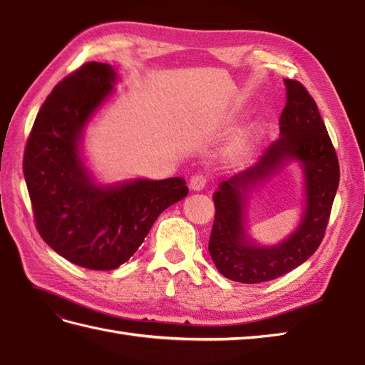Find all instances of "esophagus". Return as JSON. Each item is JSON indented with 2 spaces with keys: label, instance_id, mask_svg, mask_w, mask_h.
<instances>
[{
  "label": "esophagus",
  "instance_id": "34e87169",
  "mask_svg": "<svg viewBox=\"0 0 365 365\" xmlns=\"http://www.w3.org/2000/svg\"><path fill=\"white\" fill-rule=\"evenodd\" d=\"M207 187V177L202 174H195L190 178V188L192 191H202Z\"/></svg>",
  "mask_w": 365,
  "mask_h": 365
}]
</instances>
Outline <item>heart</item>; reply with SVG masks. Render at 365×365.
Wrapping results in <instances>:
<instances>
[{
    "mask_svg": "<svg viewBox=\"0 0 365 365\" xmlns=\"http://www.w3.org/2000/svg\"><path fill=\"white\" fill-rule=\"evenodd\" d=\"M255 138H257V131H252V133L243 135L242 138L238 139L237 150H238L240 153H247V152H250L252 144H254V141H255Z\"/></svg>",
    "mask_w": 365,
    "mask_h": 365,
    "instance_id": "1",
    "label": "heart"
}]
</instances>
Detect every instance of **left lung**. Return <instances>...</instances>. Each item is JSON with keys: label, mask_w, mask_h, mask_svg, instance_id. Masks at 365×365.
I'll use <instances>...</instances> for the list:
<instances>
[{"label": "left lung", "mask_w": 365, "mask_h": 365, "mask_svg": "<svg viewBox=\"0 0 365 365\" xmlns=\"http://www.w3.org/2000/svg\"><path fill=\"white\" fill-rule=\"evenodd\" d=\"M287 103L279 139L255 166L220 183L208 242L220 273L235 282L273 281L304 263L320 246L339 187V161L319 108L301 83L284 80ZM290 162L303 173V212L297 229L276 245H260L249 234L247 210L262 184Z\"/></svg>", "instance_id": "8db88e82"}]
</instances>
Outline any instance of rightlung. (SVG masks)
<instances>
[{
	"mask_svg": "<svg viewBox=\"0 0 365 365\" xmlns=\"http://www.w3.org/2000/svg\"><path fill=\"white\" fill-rule=\"evenodd\" d=\"M119 75L88 63L53 89L38 111L23 173L43 242L75 265L115 269L143 245L168 207L188 195L185 178L102 183L88 166L84 131L114 96Z\"/></svg>",
	"mask_w": 365,
	"mask_h": 365,
	"instance_id": "add662e5",
	"label": "right lung"
}]
</instances>
